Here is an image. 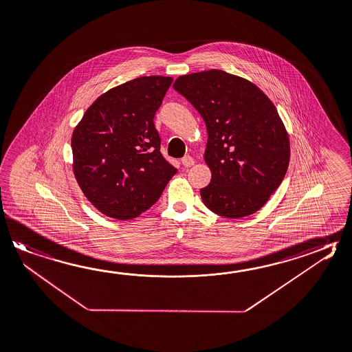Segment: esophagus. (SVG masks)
I'll use <instances>...</instances> for the list:
<instances>
[{
	"instance_id": "obj_1",
	"label": "esophagus",
	"mask_w": 352,
	"mask_h": 352,
	"mask_svg": "<svg viewBox=\"0 0 352 352\" xmlns=\"http://www.w3.org/2000/svg\"><path fill=\"white\" fill-rule=\"evenodd\" d=\"M182 164L184 165L186 168L188 166H192L194 164V159L190 155H186L182 158Z\"/></svg>"
}]
</instances>
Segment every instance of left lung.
Here are the masks:
<instances>
[{
	"mask_svg": "<svg viewBox=\"0 0 352 352\" xmlns=\"http://www.w3.org/2000/svg\"><path fill=\"white\" fill-rule=\"evenodd\" d=\"M174 90L201 114L212 179L201 195L226 218L256 213L287 172L289 142L277 109L258 87L222 70L179 76Z\"/></svg>",
	"mask_w": 352,
	"mask_h": 352,
	"instance_id": "1",
	"label": "left lung"
}]
</instances>
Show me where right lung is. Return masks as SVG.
<instances>
[{"mask_svg":"<svg viewBox=\"0 0 352 352\" xmlns=\"http://www.w3.org/2000/svg\"><path fill=\"white\" fill-rule=\"evenodd\" d=\"M172 78L143 76L113 87L72 133L74 174L95 208L131 219L155 204L177 173L160 153L154 126Z\"/></svg>","mask_w":352,"mask_h":352,"instance_id":"1","label":"right lung"}]
</instances>
